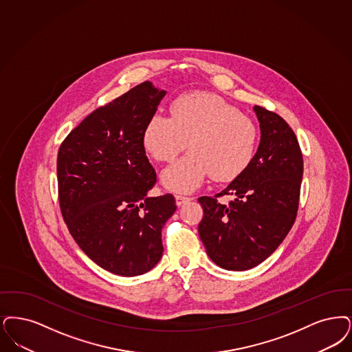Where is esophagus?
Segmentation results:
<instances>
[{"mask_svg": "<svg viewBox=\"0 0 352 352\" xmlns=\"http://www.w3.org/2000/svg\"><path fill=\"white\" fill-rule=\"evenodd\" d=\"M175 200H177V206H183L186 203H188L191 200V197H184V195H175Z\"/></svg>", "mask_w": 352, "mask_h": 352, "instance_id": "34e87169", "label": "esophagus"}]
</instances>
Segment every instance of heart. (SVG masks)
Here are the masks:
<instances>
[{
  "label": "heart",
  "mask_w": 352,
  "mask_h": 352,
  "mask_svg": "<svg viewBox=\"0 0 352 352\" xmlns=\"http://www.w3.org/2000/svg\"><path fill=\"white\" fill-rule=\"evenodd\" d=\"M142 139L157 161H171L188 144L191 151L164 170L162 182L171 191L191 192L210 174L226 182L248 169L258 132L250 118L221 97L192 93L173 102L171 116L153 115Z\"/></svg>",
  "instance_id": "1"
}]
</instances>
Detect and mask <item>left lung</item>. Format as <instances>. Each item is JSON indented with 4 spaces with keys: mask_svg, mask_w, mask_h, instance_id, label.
<instances>
[{
    "mask_svg": "<svg viewBox=\"0 0 352 352\" xmlns=\"http://www.w3.org/2000/svg\"><path fill=\"white\" fill-rule=\"evenodd\" d=\"M261 141L248 169L216 197L234 195L229 206L199 197L204 216L199 236L208 256L229 271L258 266L274 253L295 223L302 155L295 132L278 113L254 106Z\"/></svg>",
    "mask_w": 352,
    "mask_h": 352,
    "instance_id": "left-lung-1",
    "label": "left lung"
}]
</instances>
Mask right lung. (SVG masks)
Wrapping results in <instances>:
<instances>
[{
  "mask_svg": "<svg viewBox=\"0 0 352 352\" xmlns=\"http://www.w3.org/2000/svg\"><path fill=\"white\" fill-rule=\"evenodd\" d=\"M166 91L145 81L99 107L63 141L57 155L63 217L93 262L138 276L160 262L161 232L177 210L171 194L149 197L155 171L144 129Z\"/></svg>",
  "mask_w": 352,
  "mask_h": 352,
  "instance_id": "right-lung-1",
  "label": "right lung"
}]
</instances>
